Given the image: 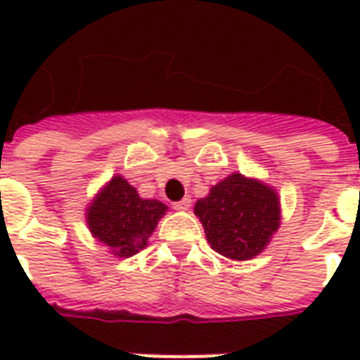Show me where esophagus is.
I'll use <instances>...</instances> for the list:
<instances>
[{"label":"esophagus","mask_w":360,"mask_h":360,"mask_svg":"<svg viewBox=\"0 0 360 360\" xmlns=\"http://www.w3.org/2000/svg\"><path fill=\"white\" fill-rule=\"evenodd\" d=\"M173 208L175 210H181V212H185L191 208V196H185L183 200H179V202H173Z\"/></svg>","instance_id":"obj_1"}]
</instances>
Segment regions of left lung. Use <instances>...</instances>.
Returning a JSON list of instances; mask_svg holds the SVG:
<instances>
[{
  "label": "left lung",
  "mask_w": 360,
  "mask_h": 360,
  "mask_svg": "<svg viewBox=\"0 0 360 360\" xmlns=\"http://www.w3.org/2000/svg\"><path fill=\"white\" fill-rule=\"evenodd\" d=\"M195 214L212 249L231 260L258 257L281 224L278 191L241 173L216 183L196 200Z\"/></svg>",
  "instance_id": "left-lung-1"
}]
</instances>
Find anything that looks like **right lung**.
I'll return each mask as SVG.
<instances>
[{"instance_id":"1","label":"right lung","mask_w":360,"mask_h":360,"mask_svg":"<svg viewBox=\"0 0 360 360\" xmlns=\"http://www.w3.org/2000/svg\"><path fill=\"white\" fill-rule=\"evenodd\" d=\"M167 206L156 198H142L121 175H113L86 206V226L96 241L113 257L129 258L148 245Z\"/></svg>"}]
</instances>
